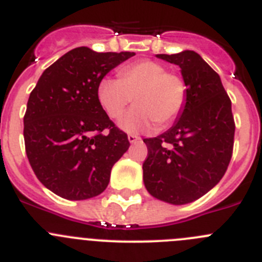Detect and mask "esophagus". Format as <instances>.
Masks as SVG:
<instances>
[{
	"mask_svg": "<svg viewBox=\"0 0 262 262\" xmlns=\"http://www.w3.org/2000/svg\"><path fill=\"white\" fill-rule=\"evenodd\" d=\"M128 142L131 143V144H135V143L140 142V136L134 135V134H129V135H128Z\"/></svg>",
	"mask_w": 262,
	"mask_h": 262,
	"instance_id": "34e87169",
	"label": "esophagus"
}]
</instances>
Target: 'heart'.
Segmentation results:
<instances>
[{
	"mask_svg": "<svg viewBox=\"0 0 262 262\" xmlns=\"http://www.w3.org/2000/svg\"><path fill=\"white\" fill-rule=\"evenodd\" d=\"M118 76L119 80H101L97 98L111 119L119 118L133 101L136 103L120 119L119 127L123 131L149 133L155 122L166 126L181 114L186 102V85L181 76L166 72L163 64L142 60L120 68Z\"/></svg>",
	"mask_w": 262,
	"mask_h": 262,
	"instance_id": "b5f03b06",
	"label": "heart"
}]
</instances>
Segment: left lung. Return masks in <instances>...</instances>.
Instances as JSON below:
<instances>
[{
  "label": "left lung",
  "mask_w": 262,
  "mask_h": 262,
  "mask_svg": "<svg viewBox=\"0 0 262 262\" xmlns=\"http://www.w3.org/2000/svg\"><path fill=\"white\" fill-rule=\"evenodd\" d=\"M181 68L186 102L168 131L144 139L143 180L152 196L185 205L210 191L232 157L235 120L219 75L194 51L156 55Z\"/></svg>",
  "instance_id": "obj_1"
}]
</instances>
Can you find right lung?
<instances>
[{
  "mask_svg": "<svg viewBox=\"0 0 262 262\" xmlns=\"http://www.w3.org/2000/svg\"><path fill=\"white\" fill-rule=\"evenodd\" d=\"M134 55L75 48L43 72L30 94L23 118L27 159L56 195L81 201L101 194L113 165L128 149L127 134L101 107L97 89Z\"/></svg>",
  "mask_w": 262,
  "mask_h": 262,
  "instance_id": "1",
  "label": "right lung"
}]
</instances>
